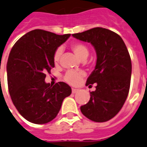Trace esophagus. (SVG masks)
<instances>
[{
  "label": "esophagus",
  "mask_w": 147,
  "mask_h": 147,
  "mask_svg": "<svg viewBox=\"0 0 147 147\" xmlns=\"http://www.w3.org/2000/svg\"><path fill=\"white\" fill-rule=\"evenodd\" d=\"M79 91V89H76V88H72V93L73 94H75Z\"/></svg>",
  "instance_id": "1"
}]
</instances>
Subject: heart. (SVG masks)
<instances>
[{"label": "heart", "mask_w": 147, "mask_h": 147, "mask_svg": "<svg viewBox=\"0 0 147 147\" xmlns=\"http://www.w3.org/2000/svg\"><path fill=\"white\" fill-rule=\"evenodd\" d=\"M71 49L74 52L76 56L81 60L86 59L88 55V47L82 43H74L71 47ZM61 55V49H58L55 52L53 55V60L55 63H58L60 59ZM85 76V73L83 71H69L65 74L64 79L68 84L71 86H76L80 82L82 77Z\"/></svg>", "instance_id": "b5f03b06"}]
</instances>
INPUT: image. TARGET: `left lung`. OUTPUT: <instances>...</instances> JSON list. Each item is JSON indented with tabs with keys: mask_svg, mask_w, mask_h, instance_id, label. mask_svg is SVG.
<instances>
[{
	"mask_svg": "<svg viewBox=\"0 0 147 147\" xmlns=\"http://www.w3.org/2000/svg\"><path fill=\"white\" fill-rule=\"evenodd\" d=\"M80 40L91 43L95 49V68L87 79L86 86L97 85L90 100L80 107L86 117L96 122L111 119L122 109L128 97L131 75V61L124 41L116 33L94 28L74 34Z\"/></svg>",
	"mask_w": 147,
	"mask_h": 147,
	"instance_id": "left-lung-1",
	"label": "left lung"
}]
</instances>
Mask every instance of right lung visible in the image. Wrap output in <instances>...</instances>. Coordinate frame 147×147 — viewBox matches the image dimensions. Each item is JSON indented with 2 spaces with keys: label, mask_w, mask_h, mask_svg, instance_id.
Returning a JSON list of instances; mask_svg holds the SVG:
<instances>
[{
  "label": "right lung",
  "mask_w": 147,
  "mask_h": 147,
  "mask_svg": "<svg viewBox=\"0 0 147 147\" xmlns=\"http://www.w3.org/2000/svg\"><path fill=\"white\" fill-rule=\"evenodd\" d=\"M70 36L35 29L19 38L9 53L7 71L11 99L19 113L32 123L54 119L63 100L71 94L65 82L52 86L45 82L46 74L55 67V52Z\"/></svg>",
  "instance_id": "add662e5"
}]
</instances>
